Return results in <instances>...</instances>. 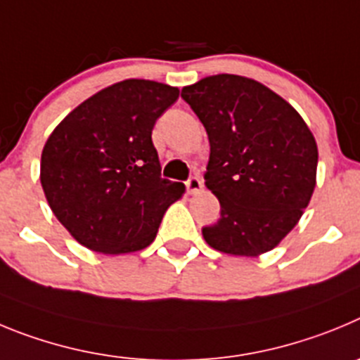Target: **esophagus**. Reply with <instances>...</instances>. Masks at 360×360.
<instances>
[{"instance_id":"1","label":"esophagus","mask_w":360,"mask_h":360,"mask_svg":"<svg viewBox=\"0 0 360 360\" xmlns=\"http://www.w3.org/2000/svg\"><path fill=\"white\" fill-rule=\"evenodd\" d=\"M184 184H186L188 193H199L202 190V181L199 176H192Z\"/></svg>"}]
</instances>
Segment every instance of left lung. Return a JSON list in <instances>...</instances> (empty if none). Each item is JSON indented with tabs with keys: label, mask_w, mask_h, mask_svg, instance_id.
Returning a JSON list of instances; mask_svg holds the SVG:
<instances>
[{
	"label": "left lung",
	"mask_w": 360,
	"mask_h": 360,
	"mask_svg": "<svg viewBox=\"0 0 360 360\" xmlns=\"http://www.w3.org/2000/svg\"><path fill=\"white\" fill-rule=\"evenodd\" d=\"M210 140L204 184L220 219L202 228L213 249L258 257L297 224L316 188L317 145L296 109L264 84L213 75L183 87Z\"/></svg>",
	"instance_id": "1"
}]
</instances>
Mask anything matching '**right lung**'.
<instances>
[{
  "instance_id": "obj_1",
  "label": "right lung",
  "mask_w": 360,
  "mask_h": 360,
  "mask_svg": "<svg viewBox=\"0 0 360 360\" xmlns=\"http://www.w3.org/2000/svg\"><path fill=\"white\" fill-rule=\"evenodd\" d=\"M179 89L129 79L84 100L48 138L41 184L53 215L87 249L124 255L156 238L184 184L161 177L156 120Z\"/></svg>"
}]
</instances>
